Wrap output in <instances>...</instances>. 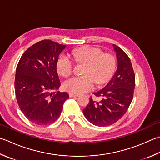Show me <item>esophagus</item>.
Here are the masks:
<instances>
[{
	"mask_svg": "<svg viewBox=\"0 0 160 160\" xmlns=\"http://www.w3.org/2000/svg\"><path fill=\"white\" fill-rule=\"evenodd\" d=\"M68 94H69V97H71H71H77L79 96L78 94H76V93H69Z\"/></svg>",
	"mask_w": 160,
	"mask_h": 160,
	"instance_id": "esophagus-1",
	"label": "esophagus"
}]
</instances>
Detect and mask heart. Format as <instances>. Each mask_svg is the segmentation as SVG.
<instances>
[{"instance_id": "obj_1", "label": "heart", "mask_w": 160, "mask_h": 160, "mask_svg": "<svg viewBox=\"0 0 160 160\" xmlns=\"http://www.w3.org/2000/svg\"><path fill=\"white\" fill-rule=\"evenodd\" d=\"M72 57L81 64H87L82 77H73L66 80L63 88L73 93H82L92 90L95 82L98 85L105 84L113 75L117 65L114 56L111 53H104L101 48L84 46L73 50ZM74 62L68 55H59L56 62V69L64 78L73 73Z\"/></svg>"}]
</instances>
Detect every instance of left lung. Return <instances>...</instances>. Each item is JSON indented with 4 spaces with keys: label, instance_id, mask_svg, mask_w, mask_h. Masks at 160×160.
<instances>
[{
    "label": "left lung",
    "instance_id": "obj_1",
    "mask_svg": "<svg viewBox=\"0 0 160 160\" xmlns=\"http://www.w3.org/2000/svg\"><path fill=\"white\" fill-rule=\"evenodd\" d=\"M117 52L118 68L104 88L93 93L99 101L90 98L83 109L84 117L95 126L105 127L116 123L126 114L133 99L135 75L128 55L113 44Z\"/></svg>",
    "mask_w": 160,
    "mask_h": 160
}]
</instances>
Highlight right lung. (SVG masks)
Instances as JSON below:
<instances>
[{"label":"right lung","instance_id":"right-lung-1","mask_svg":"<svg viewBox=\"0 0 160 160\" xmlns=\"http://www.w3.org/2000/svg\"><path fill=\"white\" fill-rule=\"evenodd\" d=\"M66 46L45 39L34 43L22 55L16 70V98L25 117L44 126L58 119L68 93L54 92L60 86L56 69L58 56Z\"/></svg>","mask_w":160,"mask_h":160}]
</instances>
